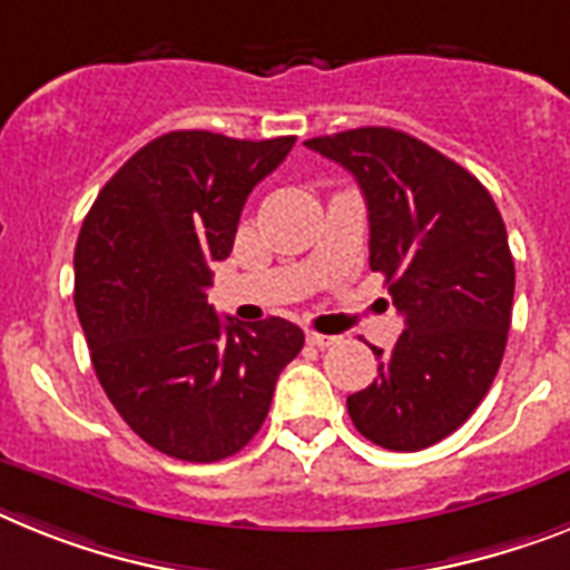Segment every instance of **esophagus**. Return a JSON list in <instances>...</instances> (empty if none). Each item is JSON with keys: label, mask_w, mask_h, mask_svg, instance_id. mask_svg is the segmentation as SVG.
Listing matches in <instances>:
<instances>
[{"label": "esophagus", "mask_w": 570, "mask_h": 570, "mask_svg": "<svg viewBox=\"0 0 570 570\" xmlns=\"http://www.w3.org/2000/svg\"><path fill=\"white\" fill-rule=\"evenodd\" d=\"M307 342L313 344V347H333V344H338V336H327V333H315V330H309Z\"/></svg>", "instance_id": "esophagus-1"}]
</instances>
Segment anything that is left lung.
Wrapping results in <instances>:
<instances>
[{
	"label": "left lung",
	"mask_w": 570,
	"mask_h": 570,
	"mask_svg": "<svg viewBox=\"0 0 570 570\" xmlns=\"http://www.w3.org/2000/svg\"><path fill=\"white\" fill-rule=\"evenodd\" d=\"M304 145L356 176L371 269L405 318L389 353L374 347L380 376L347 396L353 425L391 452L432 446L499 374L515 289L504 219L470 170L409 132L358 127Z\"/></svg>",
	"instance_id": "left-lung-1"
}]
</instances>
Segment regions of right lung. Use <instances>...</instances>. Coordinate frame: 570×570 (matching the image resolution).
Segmentation results:
<instances>
[{
    "label": "right lung",
    "mask_w": 570,
    "mask_h": 570,
    "mask_svg": "<svg viewBox=\"0 0 570 570\" xmlns=\"http://www.w3.org/2000/svg\"><path fill=\"white\" fill-rule=\"evenodd\" d=\"M295 136L208 130L153 138L104 185L75 248V307L109 403L165 455L214 463L261 432L275 382L304 347L286 318H219L212 263Z\"/></svg>",
    "instance_id": "obj_1"
}]
</instances>
